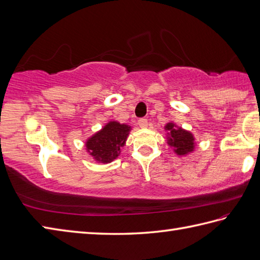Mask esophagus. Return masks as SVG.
Wrapping results in <instances>:
<instances>
[{
	"mask_svg": "<svg viewBox=\"0 0 260 260\" xmlns=\"http://www.w3.org/2000/svg\"><path fill=\"white\" fill-rule=\"evenodd\" d=\"M138 123H139V125L141 126V128H147L148 126V120L145 119V118H140L138 120Z\"/></svg>",
	"mask_w": 260,
	"mask_h": 260,
	"instance_id": "esophagus-1",
	"label": "esophagus"
}]
</instances>
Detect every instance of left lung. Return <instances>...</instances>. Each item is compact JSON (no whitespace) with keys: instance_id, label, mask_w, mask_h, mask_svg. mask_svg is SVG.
Returning <instances> with one entry per match:
<instances>
[{"instance_id":"1","label":"left lung","mask_w":260,"mask_h":260,"mask_svg":"<svg viewBox=\"0 0 260 260\" xmlns=\"http://www.w3.org/2000/svg\"><path fill=\"white\" fill-rule=\"evenodd\" d=\"M166 130L170 134L168 143L174 148L176 154L185 155L194 150V138L188 131L175 128L174 123H168Z\"/></svg>"}]
</instances>
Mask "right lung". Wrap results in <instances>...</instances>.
Wrapping results in <instances>:
<instances>
[{"mask_svg":"<svg viewBox=\"0 0 260 260\" xmlns=\"http://www.w3.org/2000/svg\"><path fill=\"white\" fill-rule=\"evenodd\" d=\"M129 131V125L117 121L109 122L87 141L88 152L99 162L109 163L113 161L124 145Z\"/></svg>","mask_w":260,"mask_h":260,"instance_id":"obj_1","label":"right lung"}]
</instances>
